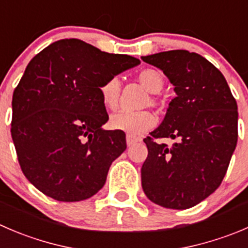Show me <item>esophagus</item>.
Instances as JSON below:
<instances>
[{"mask_svg": "<svg viewBox=\"0 0 248 248\" xmlns=\"http://www.w3.org/2000/svg\"><path fill=\"white\" fill-rule=\"evenodd\" d=\"M137 140H138V139L134 138V137H131V136H127V138H126L127 145H128V146H132V145H133L134 143H137Z\"/></svg>", "mask_w": 248, "mask_h": 248, "instance_id": "1", "label": "esophagus"}]
</instances>
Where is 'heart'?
Segmentation results:
<instances>
[{
    "mask_svg": "<svg viewBox=\"0 0 248 248\" xmlns=\"http://www.w3.org/2000/svg\"><path fill=\"white\" fill-rule=\"evenodd\" d=\"M138 80L146 91L153 94H157L162 91L165 86L163 75L154 69H145L138 74ZM103 104L108 109H116L121 95V80L119 78H111L104 82L100 87ZM151 105H155V99L150 100ZM110 127L116 131H121L131 137H137L144 133L155 124V116L150 111L141 110V111H128V110H120L111 115L109 121Z\"/></svg>",
    "mask_w": 248,
    "mask_h": 248,
    "instance_id": "1",
    "label": "heart"
}]
</instances>
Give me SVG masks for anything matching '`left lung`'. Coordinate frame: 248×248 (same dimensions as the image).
<instances>
[{
  "label": "left lung",
  "instance_id": "left-lung-1",
  "mask_svg": "<svg viewBox=\"0 0 248 248\" xmlns=\"http://www.w3.org/2000/svg\"><path fill=\"white\" fill-rule=\"evenodd\" d=\"M174 86L160 126L144 139L141 186L150 201L186 210L215 193L237 143V104L223 74L198 53L168 50L141 57ZM170 138V147L155 141Z\"/></svg>",
  "mask_w": 248,
  "mask_h": 248
}]
</instances>
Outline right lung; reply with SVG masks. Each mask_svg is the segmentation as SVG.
I'll return each instance as SVG.
<instances>
[{
	"mask_svg": "<svg viewBox=\"0 0 248 248\" xmlns=\"http://www.w3.org/2000/svg\"><path fill=\"white\" fill-rule=\"evenodd\" d=\"M140 64L65 38L30 60L12 100V138L29 182L57 201L90 199L104 186L111 163L126 150L109 120L100 87Z\"/></svg>",
	"mask_w": 248,
	"mask_h": 248,
	"instance_id": "1",
	"label": "right lung"
}]
</instances>
